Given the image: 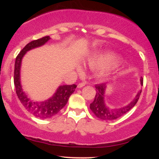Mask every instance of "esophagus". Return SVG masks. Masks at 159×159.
Returning a JSON list of instances; mask_svg holds the SVG:
<instances>
[{
    "label": "esophagus",
    "mask_w": 159,
    "mask_h": 159,
    "mask_svg": "<svg viewBox=\"0 0 159 159\" xmlns=\"http://www.w3.org/2000/svg\"><path fill=\"white\" fill-rule=\"evenodd\" d=\"M86 85V83H84V82H81V83H79L78 84V88H81V87H83L84 86Z\"/></svg>",
    "instance_id": "obj_1"
}]
</instances>
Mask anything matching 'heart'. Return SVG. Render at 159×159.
<instances>
[{
  "label": "heart",
  "mask_w": 159,
  "mask_h": 159,
  "mask_svg": "<svg viewBox=\"0 0 159 159\" xmlns=\"http://www.w3.org/2000/svg\"><path fill=\"white\" fill-rule=\"evenodd\" d=\"M117 59L111 54H96L89 59L88 63L90 67L96 69H105L116 64ZM81 71V68H78Z\"/></svg>",
  "instance_id": "b5f03b06"
}]
</instances>
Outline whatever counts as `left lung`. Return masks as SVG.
Masks as SVG:
<instances>
[{
  "mask_svg": "<svg viewBox=\"0 0 159 159\" xmlns=\"http://www.w3.org/2000/svg\"><path fill=\"white\" fill-rule=\"evenodd\" d=\"M143 78L141 77L140 78V83L142 85H143ZM105 88H106L105 84H99L96 85V96H95L94 101L90 104V106L91 111L93 112V114L98 118L103 120H113L117 119L126 114L128 111H130L136 105L139 99L140 93H141V90H140L134 100L126 106L118 109H111L107 107L104 102V94H105Z\"/></svg>",
  "mask_w": 159,
  "mask_h": 159,
  "instance_id": "left-lung-1",
  "label": "left lung"
}]
</instances>
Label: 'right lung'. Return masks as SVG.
I'll list each match as a JSON object with an SVG mask.
<instances>
[{
    "mask_svg": "<svg viewBox=\"0 0 159 159\" xmlns=\"http://www.w3.org/2000/svg\"><path fill=\"white\" fill-rule=\"evenodd\" d=\"M50 39L48 36H44L40 39L33 40L25 46L19 52L16 58L15 69H14V84L16 87V93L18 98L22 104L23 106L27 109L30 114L40 119H47L52 117L66 105L69 96L75 90L77 85H63L58 87L57 92L52 98L45 102H34L24 93L20 83V67H21V59L27 51L36 47L44 45L47 41Z\"/></svg>",
    "mask_w": 159,
    "mask_h": 159,
    "instance_id": "obj_1",
    "label": "right lung"
}]
</instances>
